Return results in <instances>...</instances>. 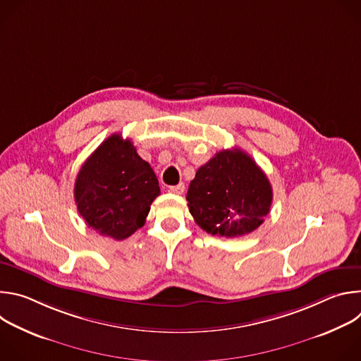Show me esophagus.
<instances>
[{"label": "esophagus", "instance_id": "1", "mask_svg": "<svg viewBox=\"0 0 361 361\" xmlns=\"http://www.w3.org/2000/svg\"><path fill=\"white\" fill-rule=\"evenodd\" d=\"M169 191L173 192V194H178V195H180V194L184 192V184L180 183V184H177V185H173V187L169 188Z\"/></svg>", "mask_w": 361, "mask_h": 361}]
</instances>
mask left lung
<instances>
[{"instance_id":"obj_1","label":"left lung","mask_w":361,"mask_h":361,"mask_svg":"<svg viewBox=\"0 0 361 361\" xmlns=\"http://www.w3.org/2000/svg\"><path fill=\"white\" fill-rule=\"evenodd\" d=\"M194 221L213 235L241 237L269 214L273 190L264 171L240 148L223 149L201 166L187 191Z\"/></svg>"}]
</instances>
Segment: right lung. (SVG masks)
Masks as SVG:
<instances>
[{"mask_svg":"<svg viewBox=\"0 0 361 361\" xmlns=\"http://www.w3.org/2000/svg\"><path fill=\"white\" fill-rule=\"evenodd\" d=\"M157 195L160 185L151 166L121 134L101 142L74 185L80 216L97 233L114 240H124L144 226Z\"/></svg>","mask_w":361,"mask_h":361,"instance_id":"obj_1","label":"right lung"}]
</instances>
